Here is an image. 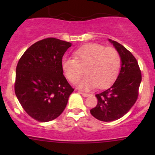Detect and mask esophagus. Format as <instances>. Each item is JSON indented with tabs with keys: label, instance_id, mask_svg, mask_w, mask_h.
<instances>
[{
	"label": "esophagus",
	"instance_id": "esophagus-1",
	"mask_svg": "<svg viewBox=\"0 0 155 155\" xmlns=\"http://www.w3.org/2000/svg\"><path fill=\"white\" fill-rule=\"evenodd\" d=\"M79 93L80 94H81L84 97H88L90 95V94H88V93H84V92H81V91H79Z\"/></svg>",
	"mask_w": 155,
	"mask_h": 155
}]
</instances>
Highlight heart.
Here are the masks:
<instances>
[{
  "instance_id": "1",
  "label": "heart",
  "mask_w": 155,
  "mask_h": 155,
  "mask_svg": "<svg viewBox=\"0 0 155 155\" xmlns=\"http://www.w3.org/2000/svg\"><path fill=\"white\" fill-rule=\"evenodd\" d=\"M74 56V59L64 57L61 66L64 74L71 83L78 81L85 69L87 76L78 84L81 89L89 90L96 86L104 88L118 76L121 60L119 53L113 48L90 43L78 49Z\"/></svg>"
}]
</instances>
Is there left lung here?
<instances>
[{"label":"left lung","instance_id":"1","mask_svg":"<svg viewBox=\"0 0 155 155\" xmlns=\"http://www.w3.org/2000/svg\"><path fill=\"white\" fill-rule=\"evenodd\" d=\"M120 54L121 68L112 86L95 94L98 103L90 110L97 120L111 122L119 120L127 113L136 102L141 82V72L136 58L119 42L109 39Z\"/></svg>","mask_w":155,"mask_h":155}]
</instances>
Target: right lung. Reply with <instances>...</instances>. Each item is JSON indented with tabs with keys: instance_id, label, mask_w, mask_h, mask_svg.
Returning a JSON list of instances; mask_svg holds the SVG:
<instances>
[{
	"instance_id": "add662e5",
	"label": "right lung",
	"mask_w": 155,
	"mask_h": 155,
	"mask_svg": "<svg viewBox=\"0 0 155 155\" xmlns=\"http://www.w3.org/2000/svg\"><path fill=\"white\" fill-rule=\"evenodd\" d=\"M71 42L47 38L31 45L16 68L15 91L24 110L39 122L57 118L74 89L61 66Z\"/></svg>"
}]
</instances>
